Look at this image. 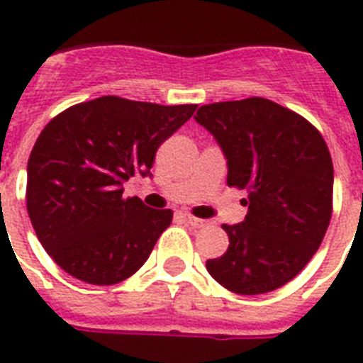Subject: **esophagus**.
<instances>
[{"label": "esophagus", "instance_id": "1", "mask_svg": "<svg viewBox=\"0 0 363 363\" xmlns=\"http://www.w3.org/2000/svg\"><path fill=\"white\" fill-rule=\"evenodd\" d=\"M184 218H185V221H187L189 225H192V227H205V225H207V221L200 220V218H196V216H192V214H184Z\"/></svg>", "mask_w": 363, "mask_h": 363}]
</instances>
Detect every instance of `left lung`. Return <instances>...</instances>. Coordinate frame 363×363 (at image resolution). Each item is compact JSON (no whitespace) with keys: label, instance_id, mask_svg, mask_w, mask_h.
Listing matches in <instances>:
<instances>
[{"label":"left lung","instance_id":"1","mask_svg":"<svg viewBox=\"0 0 363 363\" xmlns=\"http://www.w3.org/2000/svg\"><path fill=\"white\" fill-rule=\"evenodd\" d=\"M194 120L216 138L227 185L247 191V216L221 225L229 249L207 259L236 294H264L293 280L318 251L333 213V160L316 127L265 98L220 101Z\"/></svg>","mask_w":363,"mask_h":363}]
</instances>
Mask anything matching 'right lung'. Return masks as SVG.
<instances>
[{"label":"right lung","instance_id":"obj_1","mask_svg":"<svg viewBox=\"0 0 363 363\" xmlns=\"http://www.w3.org/2000/svg\"><path fill=\"white\" fill-rule=\"evenodd\" d=\"M196 107L101 96L41 130L27 165V211L47 255L70 277L112 285L145 264L172 211L123 198V184L150 176L158 147Z\"/></svg>","mask_w":363,"mask_h":363}]
</instances>
